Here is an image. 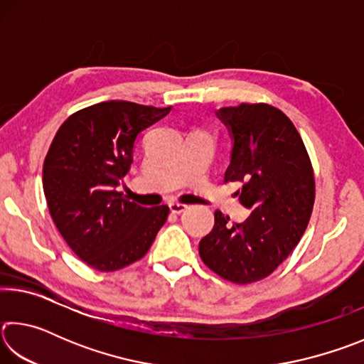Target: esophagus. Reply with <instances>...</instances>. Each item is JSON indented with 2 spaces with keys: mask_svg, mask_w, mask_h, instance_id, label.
I'll return each instance as SVG.
<instances>
[{
  "mask_svg": "<svg viewBox=\"0 0 364 364\" xmlns=\"http://www.w3.org/2000/svg\"><path fill=\"white\" fill-rule=\"evenodd\" d=\"M168 207H170L171 213H181V212H184L188 208L186 204H180V202H170Z\"/></svg>",
  "mask_w": 364,
  "mask_h": 364,
  "instance_id": "34e87169",
  "label": "esophagus"
}]
</instances>
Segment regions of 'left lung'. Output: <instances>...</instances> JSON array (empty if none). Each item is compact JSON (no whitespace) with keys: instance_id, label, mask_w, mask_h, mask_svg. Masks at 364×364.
<instances>
[{"instance_id":"left-lung-1","label":"left lung","mask_w":364,"mask_h":364,"mask_svg":"<svg viewBox=\"0 0 364 364\" xmlns=\"http://www.w3.org/2000/svg\"><path fill=\"white\" fill-rule=\"evenodd\" d=\"M218 119L232 139L225 183L239 181L244 223L215 212L213 230L202 237V262L236 284L267 278L299 244L315 204L313 167L297 128L269 104L221 107Z\"/></svg>"}]
</instances>
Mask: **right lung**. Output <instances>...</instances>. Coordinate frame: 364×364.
<instances>
[{
  "label": "right lung",
  "mask_w": 364,
  "mask_h": 364,
  "mask_svg": "<svg viewBox=\"0 0 364 364\" xmlns=\"http://www.w3.org/2000/svg\"><path fill=\"white\" fill-rule=\"evenodd\" d=\"M171 107L106 101L72 114L43 164L54 225L78 258L115 271L143 258L167 221V205L141 207L117 191L133 164L138 134Z\"/></svg>",
  "instance_id": "1"
}]
</instances>
